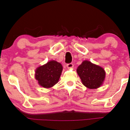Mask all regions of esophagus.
Returning <instances> with one entry per match:
<instances>
[{"label": "esophagus", "instance_id": "34e87169", "mask_svg": "<svg viewBox=\"0 0 130 130\" xmlns=\"http://www.w3.org/2000/svg\"><path fill=\"white\" fill-rule=\"evenodd\" d=\"M66 66L68 69H71L73 67V63H68L66 64Z\"/></svg>", "mask_w": 130, "mask_h": 130}]
</instances>
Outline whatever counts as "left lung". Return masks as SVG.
<instances>
[{
	"label": "left lung",
	"mask_w": 130,
	"mask_h": 130,
	"mask_svg": "<svg viewBox=\"0 0 130 130\" xmlns=\"http://www.w3.org/2000/svg\"><path fill=\"white\" fill-rule=\"evenodd\" d=\"M77 73L82 83L89 89L99 88L105 77V72L102 67L84 61L77 69Z\"/></svg>",
	"instance_id": "left-lung-1"
}]
</instances>
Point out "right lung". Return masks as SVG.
Masks as SVG:
<instances>
[{
    "label": "right lung",
    "instance_id": "1",
    "mask_svg": "<svg viewBox=\"0 0 130 130\" xmlns=\"http://www.w3.org/2000/svg\"><path fill=\"white\" fill-rule=\"evenodd\" d=\"M63 67L56 61H50L37 68L35 72V79L44 88H48L58 82L61 76Z\"/></svg>",
    "mask_w": 130,
    "mask_h": 130
}]
</instances>
